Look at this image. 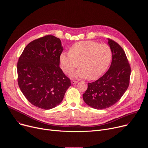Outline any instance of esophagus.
<instances>
[{"label":"esophagus","mask_w":148,"mask_h":148,"mask_svg":"<svg viewBox=\"0 0 148 148\" xmlns=\"http://www.w3.org/2000/svg\"><path fill=\"white\" fill-rule=\"evenodd\" d=\"M71 84H75L77 83V81H75V80L72 79V80L71 81Z\"/></svg>","instance_id":"1"}]
</instances>
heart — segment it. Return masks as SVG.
Listing matches in <instances>:
<instances>
[{
	"mask_svg": "<svg viewBox=\"0 0 148 148\" xmlns=\"http://www.w3.org/2000/svg\"><path fill=\"white\" fill-rule=\"evenodd\" d=\"M112 53L107 44L92 41H83L74 44L69 53L63 52L60 57L61 68L69 74L76 67L80 68L73 73L75 78L94 80L99 78L109 67Z\"/></svg>",
	"mask_w": 148,
	"mask_h": 148,
	"instance_id": "b5f03b06",
	"label": "heart"
}]
</instances>
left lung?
<instances>
[{"mask_svg":"<svg viewBox=\"0 0 148 148\" xmlns=\"http://www.w3.org/2000/svg\"><path fill=\"white\" fill-rule=\"evenodd\" d=\"M112 53L109 70L97 81L88 83L82 95L83 99L90 107L103 110L117 102L128 89L131 67L125 51L116 41L108 38Z\"/></svg>","mask_w":148,"mask_h":148,"instance_id":"obj_1","label":"left lung"}]
</instances>
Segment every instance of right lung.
Instances as JSON below:
<instances>
[{"instance_id":"right-lung-1","label":"right lung","mask_w":148,"mask_h":148,"mask_svg":"<svg viewBox=\"0 0 148 148\" xmlns=\"http://www.w3.org/2000/svg\"><path fill=\"white\" fill-rule=\"evenodd\" d=\"M62 51L60 38L47 35L31 41L18 58V85L29 102L38 108L56 107L71 86L59 66Z\"/></svg>"}]
</instances>
